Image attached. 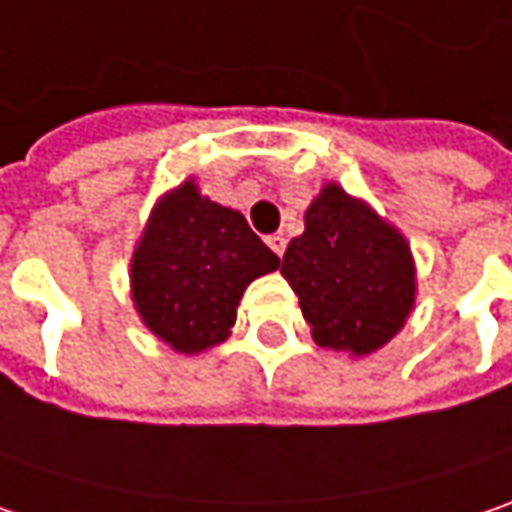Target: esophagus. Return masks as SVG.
<instances>
[{"label":"esophagus","mask_w":512,"mask_h":512,"mask_svg":"<svg viewBox=\"0 0 512 512\" xmlns=\"http://www.w3.org/2000/svg\"><path fill=\"white\" fill-rule=\"evenodd\" d=\"M266 243H269V249H272L278 257L286 252V237H283V234H269V237H266Z\"/></svg>","instance_id":"obj_1"}]
</instances>
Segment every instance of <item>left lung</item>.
Returning a JSON list of instances; mask_svg holds the SVG:
<instances>
[{
  "label": "left lung",
  "instance_id": "obj_1",
  "mask_svg": "<svg viewBox=\"0 0 512 512\" xmlns=\"http://www.w3.org/2000/svg\"><path fill=\"white\" fill-rule=\"evenodd\" d=\"M292 237L280 275L300 300L315 344L369 355L410 318L415 303V263L404 234L326 183Z\"/></svg>",
  "mask_w": 512,
  "mask_h": 512
}]
</instances>
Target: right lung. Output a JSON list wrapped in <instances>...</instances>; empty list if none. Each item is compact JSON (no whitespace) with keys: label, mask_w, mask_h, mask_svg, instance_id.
Masks as SVG:
<instances>
[{"label":"right lung","mask_w":512,"mask_h":512,"mask_svg":"<svg viewBox=\"0 0 512 512\" xmlns=\"http://www.w3.org/2000/svg\"><path fill=\"white\" fill-rule=\"evenodd\" d=\"M278 266L243 214L186 180L148 217L131 257V298L163 344L194 355L229 338L246 286Z\"/></svg>","instance_id":"1"}]
</instances>
